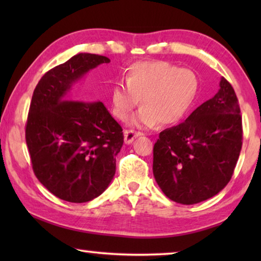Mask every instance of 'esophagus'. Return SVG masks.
<instances>
[{
  "mask_svg": "<svg viewBox=\"0 0 261 261\" xmlns=\"http://www.w3.org/2000/svg\"><path fill=\"white\" fill-rule=\"evenodd\" d=\"M141 136L140 132H136V131H132V130H125L124 131V143L125 144H131L132 141H134L135 138H137V137Z\"/></svg>",
  "mask_w": 261,
  "mask_h": 261,
  "instance_id": "34e87169",
  "label": "esophagus"
}]
</instances>
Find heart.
<instances>
[{"instance_id":"b5f03b06","label":"heart","mask_w":261,"mask_h":261,"mask_svg":"<svg viewBox=\"0 0 261 261\" xmlns=\"http://www.w3.org/2000/svg\"><path fill=\"white\" fill-rule=\"evenodd\" d=\"M125 84L112 92L113 114L126 121L143 99V107L132 124L151 127L159 122L171 125L188 114L198 92V77L192 70L165 61L136 62L127 68Z\"/></svg>"}]
</instances>
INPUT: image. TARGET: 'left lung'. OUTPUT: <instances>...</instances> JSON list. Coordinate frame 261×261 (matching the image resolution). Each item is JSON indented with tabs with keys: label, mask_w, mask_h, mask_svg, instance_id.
Returning <instances> with one entry per match:
<instances>
[{
	"label": "left lung",
	"mask_w": 261,
	"mask_h": 261,
	"mask_svg": "<svg viewBox=\"0 0 261 261\" xmlns=\"http://www.w3.org/2000/svg\"><path fill=\"white\" fill-rule=\"evenodd\" d=\"M241 109L227 79L213 98L180 124L160 132L153 174L173 201L193 205L218 194L230 180L242 148Z\"/></svg>",
	"instance_id": "obj_1"
}]
</instances>
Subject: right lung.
Segmentation results:
<instances>
[{
    "label": "right lung",
    "mask_w": 261,
    "mask_h": 261,
    "mask_svg": "<svg viewBox=\"0 0 261 261\" xmlns=\"http://www.w3.org/2000/svg\"><path fill=\"white\" fill-rule=\"evenodd\" d=\"M109 62L81 53L43 74L33 92L25 130L32 168L43 187L62 200L91 201L116 171L121 125L102 102L73 88L90 70Z\"/></svg>",
    "instance_id": "obj_1"
}]
</instances>
